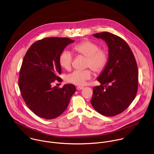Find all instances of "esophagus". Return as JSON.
<instances>
[{"instance_id":"34e87169","label":"esophagus","mask_w":154,"mask_h":154,"mask_svg":"<svg viewBox=\"0 0 154 154\" xmlns=\"http://www.w3.org/2000/svg\"><path fill=\"white\" fill-rule=\"evenodd\" d=\"M83 88H84L83 87H80V86H78V87L77 88V89L78 91H80V90H82V89H83Z\"/></svg>"}]
</instances>
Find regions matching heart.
<instances>
[{"instance_id":"obj_1","label":"heart","mask_w":154,"mask_h":154,"mask_svg":"<svg viewBox=\"0 0 154 154\" xmlns=\"http://www.w3.org/2000/svg\"><path fill=\"white\" fill-rule=\"evenodd\" d=\"M74 50L80 55L88 58L87 66L91 67L96 72H100L105 68L108 61V53L105 49H100V46L92 41L86 40L74 46ZM73 55L68 50L62 51L59 58L62 68L69 70L72 66ZM92 77V72L89 69L75 70L66 76V80L70 83L83 86L86 81Z\"/></svg>"}]
</instances>
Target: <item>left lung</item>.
Wrapping results in <instances>:
<instances>
[{
  "label": "left lung",
  "instance_id": "obj_1",
  "mask_svg": "<svg viewBox=\"0 0 154 154\" xmlns=\"http://www.w3.org/2000/svg\"><path fill=\"white\" fill-rule=\"evenodd\" d=\"M108 47V63L98 76L100 86L93 88L91 102L100 114L111 117L128 108L138 88V69L134 55L121 37L108 32L93 34Z\"/></svg>",
  "mask_w": 154,
  "mask_h": 154
}]
</instances>
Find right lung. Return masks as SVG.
<instances>
[{
  "label": "right lung",
  "mask_w": 154,
  "mask_h": 154,
  "mask_svg": "<svg viewBox=\"0 0 154 154\" xmlns=\"http://www.w3.org/2000/svg\"><path fill=\"white\" fill-rule=\"evenodd\" d=\"M74 42L66 37L45 38L33 43L25 55L20 72V90L28 107L41 118L51 120L61 116L75 92L73 85L62 88L52 85L61 79L58 77L61 74V54Z\"/></svg>",
  "instance_id": "right-lung-1"
}]
</instances>
